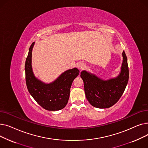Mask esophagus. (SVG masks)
<instances>
[{
	"label": "esophagus",
	"instance_id": "esophagus-1",
	"mask_svg": "<svg viewBox=\"0 0 148 148\" xmlns=\"http://www.w3.org/2000/svg\"><path fill=\"white\" fill-rule=\"evenodd\" d=\"M86 66V64L84 63L83 62H79L78 64H77V67H78L80 69H83Z\"/></svg>",
	"mask_w": 148,
	"mask_h": 148
}]
</instances>
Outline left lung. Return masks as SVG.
Listing matches in <instances>:
<instances>
[{
    "instance_id": "8db88e82",
    "label": "left lung",
    "mask_w": 148,
    "mask_h": 148,
    "mask_svg": "<svg viewBox=\"0 0 148 148\" xmlns=\"http://www.w3.org/2000/svg\"><path fill=\"white\" fill-rule=\"evenodd\" d=\"M122 57L121 73L115 78L104 80L86 71L81 72L85 95L92 106L99 108L110 107L117 103L122 95L129 79L127 58L124 51Z\"/></svg>"
}]
</instances>
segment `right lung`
<instances>
[{"label": "right lung", "instance_id": "obj_1", "mask_svg": "<svg viewBox=\"0 0 148 148\" xmlns=\"http://www.w3.org/2000/svg\"><path fill=\"white\" fill-rule=\"evenodd\" d=\"M35 42L29 49L25 62L27 88L30 94L47 110L57 111L64 108L68 103L72 83L79 74L77 68L66 70L54 82L47 84L36 78L32 68V52Z\"/></svg>", "mask_w": 148, "mask_h": 148}]
</instances>
